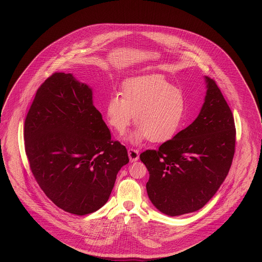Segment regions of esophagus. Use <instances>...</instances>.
Wrapping results in <instances>:
<instances>
[{
	"mask_svg": "<svg viewBox=\"0 0 262 262\" xmlns=\"http://www.w3.org/2000/svg\"><path fill=\"white\" fill-rule=\"evenodd\" d=\"M128 158H129V161H130L132 163L137 162V161L139 160V151L136 150V149L129 148V149H128Z\"/></svg>",
	"mask_w": 262,
	"mask_h": 262,
	"instance_id": "obj_1",
	"label": "esophagus"
}]
</instances>
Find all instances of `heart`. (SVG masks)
Masks as SVG:
<instances>
[{
	"label": "heart",
	"instance_id": "b5f03b06",
	"mask_svg": "<svg viewBox=\"0 0 262 262\" xmlns=\"http://www.w3.org/2000/svg\"><path fill=\"white\" fill-rule=\"evenodd\" d=\"M185 113L184 93L160 74L129 79L122 85V95L110 96L105 103L108 125L123 134L134 120L138 127L126 137L130 144L149 139L163 143L179 130Z\"/></svg>",
	"mask_w": 262,
	"mask_h": 262
}]
</instances>
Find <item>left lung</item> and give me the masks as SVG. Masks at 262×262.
Returning <instances> with one entry per match:
<instances>
[{"label": "left lung", "mask_w": 262, "mask_h": 262, "mask_svg": "<svg viewBox=\"0 0 262 262\" xmlns=\"http://www.w3.org/2000/svg\"><path fill=\"white\" fill-rule=\"evenodd\" d=\"M206 95L195 121L140 160L149 172L146 190L161 212L176 216L202 208L225 180L232 164L235 125L215 82L204 77Z\"/></svg>", "instance_id": "1"}]
</instances>
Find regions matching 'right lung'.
<instances>
[{
    "label": "right lung",
    "mask_w": 262,
    "mask_h": 262,
    "mask_svg": "<svg viewBox=\"0 0 262 262\" xmlns=\"http://www.w3.org/2000/svg\"><path fill=\"white\" fill-rule=\"evenodd\" d=\"M31 171L45 194L78 215L102 207L129 160L93 104L92 88L56 72L37 90L25 121Z\"/></svg>",
    "instance_id": "add662e5"
}]
</instances>
